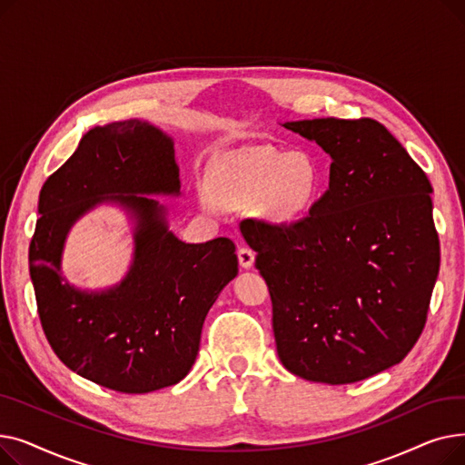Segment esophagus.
Listing matches in <instances>:
<instances>
[{"mask_svg": "<svg viewBox=\"0 0 465 465\" xmlns=\"http://www.w3.org/2000/svg\"><path fill=\"white\" fill-rule=\"evenodd\" d=\"M237 258H239V265L245 267V270H251V267L254 265V252L249 247H239Z\"/></svg>", "mask_w": 465, "mask_h": 465, "instance_id": "34e87169", "label": "esophagus"}]
</instances>
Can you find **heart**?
Masks as SVG:
<instances>
[{
  "instance_id": "heart-1",
  "label": "heart",
  "mask_w": 465,
  "mask_h": 465,
  "mask_svg": "<svg viewBox=\"0 0 465 465\" xmlns=\"http://www.w3.org/2000/svg\"><path fill=\"white\" fill-rule=\"evenodd\" d=\"M321 192V169L302 151H242L220 162L211 175V195L216 203L239 209L258 205L281 226L300 223Z\"/></svg>"
}]
</instances>
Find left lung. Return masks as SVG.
Here are the masks:
<instances>
[{"label": "left lung", "instance_id": "8db88e82", "mask_svg": "<svg viewBox=\"0 0 465 465\" xmlns=\"http://www.w3.org/2000/svg\"><path fill=\"white\" fill-rule=\"evenodd\" d=\"M282 126L331 165L330 188L300 223L242 220L270 288L277 354L305 381H363L400 363L424 330L441 258L433 188L377 120Z\"/></svg>", "mask_w": 465, "mask_h": 465}]
</instances>
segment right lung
<instances>
[{"label":"right lung","instance_id":"1","mask_svg":"<svg viewBox=\"0 0 465 465\" xmlns=\"http://www.w3.org/2000/svg\"><path fill=\"white\" fill-rule=\"evenodd\" d=\"M151 195H181L173 139L137 118L95 126L43 184L30 242L48 343L71 371L124 394L154 392L188 375L205 316L239 272L232 239L181 241ZM102 203L131 216L134 258L118 285L83 291L63 277L61 252L72 224Z\"/></svg>","mask_w":465,"mask_h":465}]
</instances>
